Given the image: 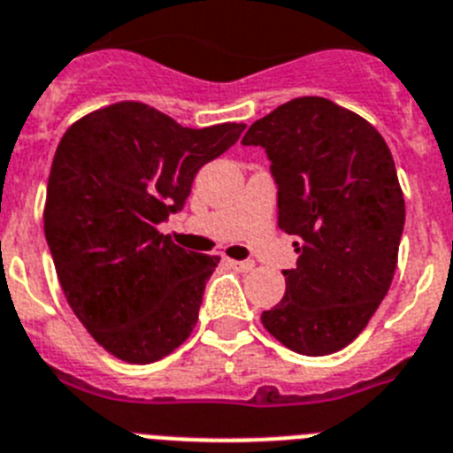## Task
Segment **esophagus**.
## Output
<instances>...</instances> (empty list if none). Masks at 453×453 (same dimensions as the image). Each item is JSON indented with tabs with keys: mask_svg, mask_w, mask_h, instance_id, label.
Here are the masks:
<instances>
[{
	"mask_svg": "<svg viewBox=\"0 0 453 453\" xmlns=\"http://www.w3.org/2000/svg\"><path fill=\"white\" fill-rule=\"evenodd\" d=\"M227 265H230L232 269L242 271V273H249V271H253L255 262H250V259H243V262H239V259H227Z\"/></svg>",
	"mask_w": 453,
	"mask_h": 453,
	"instance_id": "1",
	"label": "esophagus"
}]
</instances>
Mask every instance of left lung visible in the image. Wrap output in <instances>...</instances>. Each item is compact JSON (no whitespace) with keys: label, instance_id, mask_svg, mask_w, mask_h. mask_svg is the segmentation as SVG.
I'll return each instance as SVG.
<instances>
[{"label":"left lung","instance_id":"obj_1","mask_svg":"<svg viewBox=\"0 0 453 453\" xmlns=\"http://www.w3.org/2000/svg\"><path fill=\"white\" fill-rule=\"evenodd\" d=\"M242 143L269 155L278 227L296 237V269L282 271L285 296L262 324L303 356L340 351L395 278L406 203L390 148L363 116L314 96L255 120Z\"/></svg>","mask_w":453,"mask_h":453}]
</instances>
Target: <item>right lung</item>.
I'll list each match as a JSON object with an SVG mask.
<instances>
[{
  "label": "right lung",
  "instance_id": "add662e5",
  "mask_svg": "<svg viewBox=\"0 0 453 453\" xmlns=\"http://www.w3.org/2000/svg\"><path fill=\"white\" fill-rule=\"evenodd\" d=\"M243 123L191 129L143 102L86 113L63 134L42 221L77 319L118 360L148 365L191 335L216 255L180 249L159 223Z\"/></svg>",
  "mask_w": 453,
  "mask_h": 453
}]
</instances>
